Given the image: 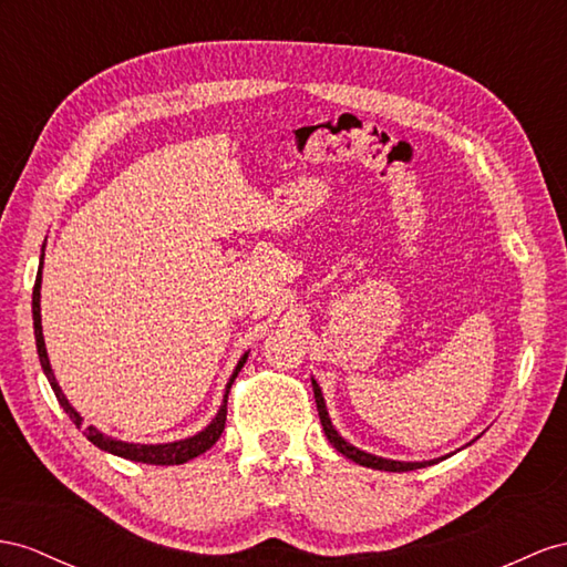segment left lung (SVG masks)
I'll list each match as a JSON object with an SVG mask.
<instances>
[{
  "instance_id": "obj_1",
  "label": "left lung",
  "mask_w": 567,
  "mask_h": 567,
  "mask_svg": "<svg viewBox=\"0 0 567 567\" xmlns=\"http://www.w3.org/2000/svg\"><path fill=\"white\" fill-rule=\"evenodd\" d=\"M311 385H313V398H316V408H318V416H321V424H323V431L328 435L330 445L338 450V453H342L347 460H352L357 464H361V467H371V470H383V472H410V470H422V467H431V464L445 460L447 455L443 457H435V460H424V462H402V460H388V457H379V455H371L367 453V450H359L357 445L347 443L340 431L332 426L330 422V414H328V408H326V400H323V393H321V385L316 383V379H311ZM478 439V435H476ZM474 439V441H476ZM472 441V443H474ZM470 445V443H467ZM453 455V453H450Z\"/></svg>"
}]
</instances>
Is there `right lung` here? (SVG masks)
Returning a JSON list of instances; mask_svg holds the SVG:
<instances>
[{
  "instance_id": "right-lung-1",
  "label": "right lung",
  "mask_w": 567,
  "mask_h": 567,
  "mask_svg": "<svg viewBox=\"0 0 567 567\" xmlns=\"http://www.w3.org/2000/svg\"><path fill=\"white\" fill-rule=\"evenodd\" d=\"M42 266H45V246H42V254H40V268H38V278H35V287H33V328H35V344H38V357H40V367L42 373L48 375V381L54 390L56 402L62 404L64 412L69 414L71 422H74L79 429L83 426V416L71 408V402L66 400V395L62 393L60 383L54 379V371L50 367V357H48V347H45V338H42V316H40V287H42ZM246 359H249V352H244L241 359L237 361L235 371H231L227 388H225V395H223V404L217 414L213 416V422L200 429L198 433L188 435V439L182 441H169V443H128V441H120V439H112V435L103 433L95 426H85L83 435L89 439L95 447L105 450L110 455H117L124 460H134V462H143V464H184L188 460H194L198 455L206 453L208 447L215 445V441L223 435L225 429V419H227V395H229V388L235 383L237 373L241 371V367L246 364Z\"/></svg>"
}]
</instances>
